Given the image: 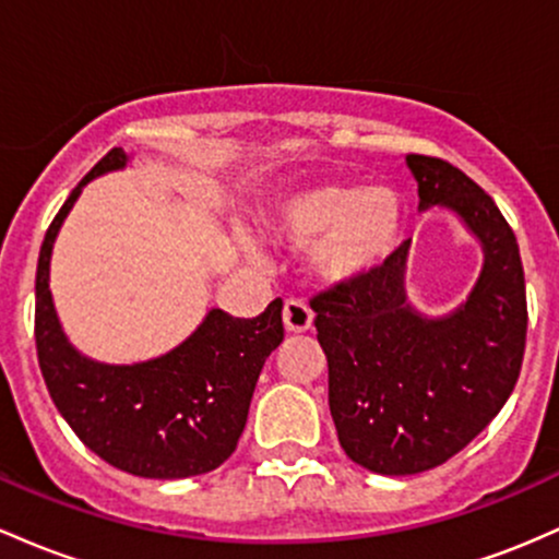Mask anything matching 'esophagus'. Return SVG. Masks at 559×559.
<instances>
[{"mask_svg": "<svg viewBox=\"0 0 559 559\" xmlns=\"http://www.w3.org/2000/svg\"><path fill=\"white\" fill-rule=\"evenodd\" d=\"M282 322H285L287 332H306V330H311L313 313L309 306L304 304V300L287 298L285 309H282Z\"/></svg>", "mask_w": 559, "mask_h": 559, "instance_id": "1", "label": "esophagus"}]
</instances>
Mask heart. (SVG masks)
Returning a JSON list of instances; mask_svg holds the SVG:
<instances>
[{"instance_id":"heart-1","label":"heart","mask_w":559,"mask_h":559,"mask_svg":"<svg viewBox=\"0 0 559 559\" xmlns=\"http://www.w3.org/2000/svg\"><path fill=\"white\" fill-rule=\"evenodd\" d=\"M399 224V198L385 187L313 185L282 198L269 229L282 246H313L311 263L319 277L354 282L391 255Z\"/></svg>"}]
</instances>
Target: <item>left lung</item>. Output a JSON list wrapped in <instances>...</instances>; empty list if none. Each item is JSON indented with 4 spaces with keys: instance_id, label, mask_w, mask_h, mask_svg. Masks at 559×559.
Segmentation results:
<instances>
[{
    "instance_id": "1",
    "label": "left lung",
    "mask_w": 559,
    "mask_h": 559,
    "mask_svg": "<svg viewBox=\"0 0 559 559\" xmlns=\"http://www.w3.org/2000/svg\"><path fill=\"white\" fill-rule=\"evenodd\" d=\"M406 166L419 211H454L478 237L483 272L460 309L423 317L406 300V240L367 277L311 298L337 441L380 475L425 473L465 449L510 399L528 328L515 231L491 195L449 160L412 153Z\"/></svg>"
}]
</instances>
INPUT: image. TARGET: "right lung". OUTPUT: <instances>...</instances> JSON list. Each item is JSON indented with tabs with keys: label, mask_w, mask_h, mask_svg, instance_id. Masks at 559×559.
I'll return each instance as SVG.
<instances>
[{
	"label": "right lung",
	"mask_w": 559,
	"mask_h": 559,
	"mask_svg": "<svg viewBox=\"0 0 559 559\" xmlns=\"http://www.w3.org/2000/svg\"><path fill=\"white\" fill-rule=\"evenodd\" d=\"M112 147L79 181L44 235L36 266V354L55 406L99 460L140 475L177 480L203 475L237 449L263 361L285 337L282 298L255 319L213 309L181 346L142 364H99L68 343L52 293L55 237L81 187L127 166Z\"/></svg>",
	"instance_id": "add662e5"
}]
</instances>
